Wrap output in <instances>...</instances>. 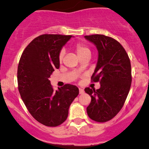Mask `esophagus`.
<instances>
[{
  "label": "esophagus",
  "mask_w": 149,
  "mask_h": 149,
  "mask_svg": "<svg viewBox=\"0 0 149 149\" xmlns=\"http://www.w3.org/2000/svg\"><path fill=\"white\" fill-rule=\"evenodd\" d=\"M79 93L80 94V95H81V94L84 93V90H83V89L79 88Z\"/></svg>",
  "instance_id": "1"
}]
</instances>
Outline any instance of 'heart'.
I'll use <instances>...</instances> for the list:
<instances>
[{
	"label": "heart",
	"mask_w": 149,
	"mask_h": 149,
	"mask_svg": "<svg viewBox=\"0 0 149 149\" xmlns=\"http://www.w3.org/2000/svg\"><path fill=\"white\" fill-rule=\"evenodd\" d=\"M75 49H76V52L80 58L86 55V54H90V49L89 48L88 46L85 45V44L77 43L76 45H75ZM64 56V51L62 49V50L60 51V52H59V61H60V62H61V61H62Z\"/></svg>",
	"instance_id": "b5f03b06"
}]
</instances>
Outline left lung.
<instances>
[{
	"label": "left lung",
	"instance_id": "obj_1",
	"mask_svg": "<svg viewBox=\"0 0 149 149\" xmlns=\"http://www.w3.org/2000/svg\"><path fill=\"white\" fill-rule=\"evenodd\" d=\"M85 38L98 50V61L91 79L101 84L98 90L85 89L91 97L87 113L93 120L104 123L117 115L127 99L132 83L130 60L124 47L112 38L100 34Z\"/></svg>",
	"mask_w": 149,
	"mask_h": 149
}]
</instances>
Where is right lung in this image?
<instances>
[{"mask_svg":"<svg viewBox=\"0 0 149 149\" xmlns=\"http://www.w3.org/2000/svg\"><path fill=\"white\" fill-rule=\"evenodd\" d=\"M72 36L43 34L26 46L17 69L18 89L31 115L47 127H57L66 120L69 109L79 90L66 84L53 90L49 78L59 68V54Z\"/></svg>","mask_w":149,"mask_h":149,"instance_id":"1","label":"right lung"}]
</instances>
